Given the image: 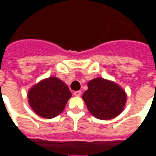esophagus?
Instances as JSON below:
<instances>
[{"mask_svg": "<svg viewBox=\"0 0 156 156\" xmlns=\"http://www.w3.org/2000/svg\"><path fill=\"white\" fill-rule=\"evenodd\" d=\"M73 94H74L75 96H77V97H80L82 94V92L81 91H75L74 93H73Z\"/></svg>", "mask_w": 156, "mask_h": 156, "instance_id": "1", "label": "esophagus"}]
</instances>
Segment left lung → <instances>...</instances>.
<instances>
[{
    "label": "left lung",
    "mask_w": 156,
    "mask_h": 156,
    "mask_svg": "<svg viewBox=\"0 0 156 156\" xmlns=\"http://www.w3.org/2000/svg\"><path fill=\"white\" fill-rule=\"evenodd\" d=\"M88 88L83 94V99L95 118L110 119L123 111L127 97L119 85L97 78L88 82Z\"/></svg>",
    "instance_id": "obj_1"
}]
</instances>
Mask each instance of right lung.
I'll list each match as a JSON object with an SVG mask.
<instances>
[{"mask_svg": "<svg viewBox=\"0 0 156 156\" xmlns=\"http://www.w3.org/2000/svg\"><path fill=\"white\" fill-rule=\"evenodd\" d=\"M71 96V92L63 82L51 77L30 89L28 102L37 115L51 119L63 111Z\"/></svg>", "mask_w": 156, "mask_h": 156, "instance_id": "obj_1", "label": "right lung"}]
</instances>
